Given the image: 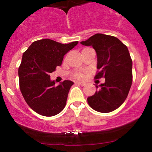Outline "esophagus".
I'll return each mask as SVG.
<instances>
[{
  "mask_svg": "<svg viewBox=\"0 0 152 152\" xmlns=\"http://www.w3.org/2000/svg\"><path fill=\"white\" fill-rule=\"evenodd\" d=\"M75 83H76V84H79L81 85V86H85V85L86 84V82H82V81H76L75 82Z\"/></svg>",
  "mask_w": 152,
  "mask_h": 152,
  "instance_id": "34e87169",
  "label": "esophagus"
}]
</instances>
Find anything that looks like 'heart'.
Instances as JSON below:
<instances>
[{"mask_svg": "<svg viewBox=\"0 0 152 152\" xmlns=\"http://www.w3.org/2000/svg\"><path fill=\"white\" fill-rule=\"evenodd\" d=\"M74 77L76 78H79V79H81L84 77V74L83 73H76V74L74 75Z\"/></svg>", "mask_w": 152, "mask_h": 152, "instance_id": "b5f03b06", "label": "heart"}]
</instances>
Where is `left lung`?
<instances>
[{
	"mask_svg": "<svg viewBox=\"0 0 152 152\" xmlns=\"http://www.w3.org/2000/svg\"><path fill=\"white\" fill-rule=\"evenodd\" d=\"M81 44L92 46L97 56L96 78L105 82L96 85L97 91L87 98L95 111L109 113L118 109L126 100L132 83V60L128 48L117 38L96 34Z\"/></svg>",
	"mask_w": 152,
	"mask_h": 152,
	"instance_id": "left-lung-1",
	"label": "left lung"
}]
</instances>
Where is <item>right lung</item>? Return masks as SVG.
<instances>
[{
	"label": "right lung",
	"mask_w": 152,
	"mask_h": 152,
	"mask_svg": "<svg viewBox=\"0 0 152 152\" xmlns=\"http://www.w3.org/2000/svg\"><path fill=\"white\" fill-rule=\"evenodd\" d=\"M78 43L63 44L45 38L31 43L23 54L18 69L20 89L28 105L38 114L53 116L65 107L74 82L65 80L56 86L50 74L61 65L64 55Z\"/></svg>",
	"instance_id": "obj_1"
}]
</instances>
